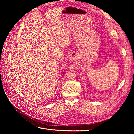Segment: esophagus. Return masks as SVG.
Returning <instances> with one entry per match:
<instances>
[{
	"mask_svg": "<svg viewBox=\"0 0 134 134\" xmlns=\"http://www.w3.org/2000/svg\"><path fill=\"white\" fill-rule=\"evenodd\" d=\"M75 59V57H74V56H70V59H71V60H74Z\"/></svg>",
	"mask_w": 134,
	"mask_h": 134,
	"instance_id": "34e87169",
	"label": "esophagus"
}]
</instances>
